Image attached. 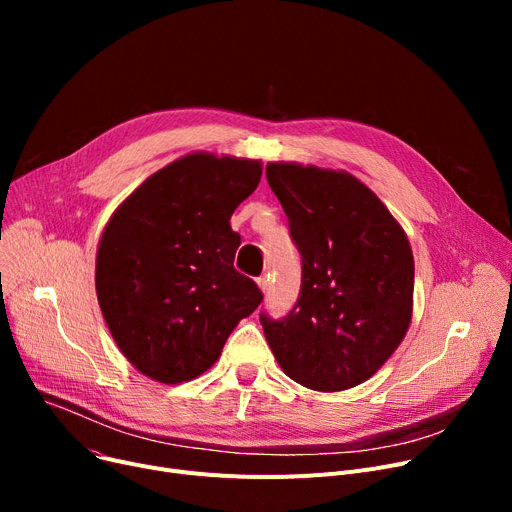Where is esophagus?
I'll return each mask as SVG.
<instances>
[{"mask_svg": "<svg viewBox=\"0 0 512 512\" xmlns=\"http://www.w3.org/2000/svg\"><path fill=\"white\" fill-rule=\"evenodd\" d=\"M257 284H259V288H261L263 292H267V288H270V276H261V278H257Z\"/></svg>", "mask_w": 512, "mask_h": 512, "instance_id": "34e87169", "label": "esophagus"}]
</instances>
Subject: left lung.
<instances>
[{"label": "left lung", "instance_id": "obj_1", "mask_svg": "<svg viewBox=\"0 0 512 512\" xmlns=\"http://www.w3.org/2000/svg\"><path fill=\"white\" fill-rule=\"evenodd\" d=\"M301 253V290L280 319L259 313L290 380L353 388L378 371L411 324L415 261L386 205L346 172L267 164Z\"/></svg>", "mask_w": 512, "mask_h": 512}]
</instances>
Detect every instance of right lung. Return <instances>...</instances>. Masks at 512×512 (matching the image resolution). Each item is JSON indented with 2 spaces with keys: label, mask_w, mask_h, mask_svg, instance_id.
<instances>
[{
  "label": "right lung",
  "mask_w": 512,
  "mask_h": 512,
  "mask_svg": "<svg viewBox=\"0 0 512 512\" xmlns=\"http://www.w3.org/2000/svg\"><path fill=\"white\" fill-rule=\"evenodd\" d=\"M259 180V161L186 155L149 176L105 226L99 307L124 357L149 378H197L263 301L234 270L240 234L230 228Z\"/></svg>",
  "instance_id": "1"
}]
</instances>
